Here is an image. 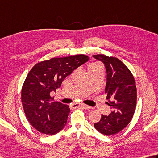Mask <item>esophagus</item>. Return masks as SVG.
Returning a JSON list of instances; mask_svg holds the SVG:
<instances>
[{
    "instance_id": "esophagus-1",
    "label": "esophagus",
    "mask_w": 158,
    "mask_h": 158,
    "mask_svg": "<svg viewBox=\"0 0 158 158\" xmlns=\"http://www.w3.org/2000/svg\"><path fill=\"white\" fill-rule=\"evenodd\" d=\"M79 107H82V108H84V109H90L91 108L90 106H89L84 104H73L71 106L72 108H79Z\"/></svg>"
}]
</instances>
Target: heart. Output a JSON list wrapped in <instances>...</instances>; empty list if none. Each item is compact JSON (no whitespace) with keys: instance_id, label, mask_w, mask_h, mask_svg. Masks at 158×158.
<instances>
[{"instance_id":"obj_1","label":"heart","mask_w":158,"mask_h":158,"mask_svg":"<svg viewBox=\"0 0 158 158\" xmlns=\"http://www.w3.org/2000/svg\"><path fill=\"white\" fill-rule=\"evenodd\" d=\"M97 64H97V63H94V64H91L90 65H89V66H91V65H97Z\"/></svg>"}]
</instances>
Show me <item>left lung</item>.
I'll list each match as a JSON object with an SVG mask.
<instances>
[{
    "label": "left lung",
    "mask_w": 158,
    "mask_h": 158,
    "mask_svg": "<svg viewBox=\"0 0 158 158\" xmlns=\"http://www.w3.org/2000/svg\"><path fill=\"white\" fill-rule=\"evenodd\" d=\"M94 58L104 63L106 70L108 105L113 109L108 115H102L94 127L106 135L116 134L130 123L135 110L137 88L133 75L128 68L115 57L96 54Z\"/></svg>",
    "instance_id": "obj_1"
}]
</instances>
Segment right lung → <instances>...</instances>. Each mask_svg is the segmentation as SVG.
<instances>
[{
  "mask_svg": "<svg viewBox=\"0 0 158 158\" xmlns=\"http://www.w3.org/2000/svg\"><path fill=\"white\" fill-rule=\"evenodd\" d=\"M89 60L84 54L52 58L36 64L25 79L21 101L28 121L40 133L54 135L67 122L70 108L52 102L50 93L61 87L65 77Z\"/></svg>",
  "mask_w": 158,
  "mask_h": 158,
  "instance_id": "right-lung-1",
  "label": "right lung"
}]
</instances>
